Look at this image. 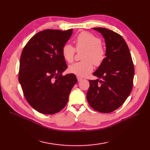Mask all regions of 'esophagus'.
I'll list each match as a JSON object with an SVG mask.
<instances>
[{"mask_svg": "<svg viewBox=\"0 0 150 150\" xmlns=\"http://www.w3.org/2000/svg\"><path fill=\"white\" fill-rule=\"evenodd\" d=\"M77 80H78V81H79V82H80V81H81L82 80V79L81 77H77Z\"/></svg>", "mask_w": 150, "mask_h": 150, "instance_id": "esophagus-1", "label": "esophagus"}]
</instances>
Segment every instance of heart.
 <instances>
[{"label":"heart","mask_w":150,"mask_h":150,"mask_svg":"<svg viewBox=\"0 0 150 150\" xmlns=\"http://www.w3.org/2000/svg\"><path fill=\"white\" fill-rule=\"evenodd\" d=\"M76 50H84L82 56L84 60L75 62L69 66V73L79 77H84L92 72L93 64L96 66L101 65L106 58V50L101 46V40L88 32H82L75 39ZM75 49L71 44L66 43L62 46V54L67 62H71L74 59Z\"/></svg>","instance_id":"heart-1"}]
</instances>
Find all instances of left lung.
<instances>
[{
    "label": "left lung",
    "mask_w": 150,
    "mask_h": 150,
    "mask_svg": "<svg viewBox=\"0 0 150 150\" xmlns=\"http://www.w3.org/2000/svg\"><path fill=\"white\" fill-rule=\"evenodd\" d=\"M106 43V58L90 80L86 98L90 106L100 113H111L122 106L133 88L134 66L126 41L114 31L93 28Z\"/></svg>",
    "instance_id": "left-lung-1"
}]
</instances>
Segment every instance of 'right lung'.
<instances>
[{
    "mask_svg": "<svg viewBox=\"0 0 150 150\" xmlns=\"http://www.w3.org/2000/svg\"><path fill=\"white\" fill-rule=\"evenodd\" d=\"M72 31H41L31 37L22 50L18 81L28 103L38 112H59L66 106L70 91L77 83L74 74L62 75L68 66L62 48Z\"/></svg>",
    "mask_w": 150,
    "mask_h": 150,
    "instance_id": "obj_1",
    "label": "right lung"
}]
</instances>
